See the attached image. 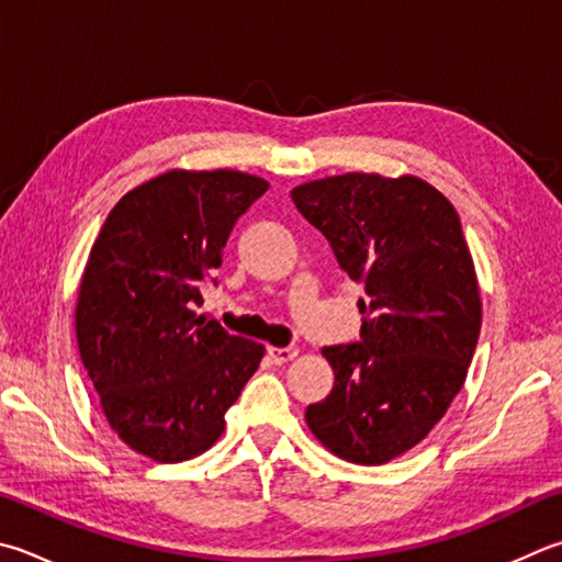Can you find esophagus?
Wrapping results in <instances>:
<instances>
[{
  "instance_id": "34e87169",
  "label": "esophagus",
  "mask_w": 562,
  "mask_h": 562,
  "mask_svg": "<svg viewBox=\"0 0 562 562\" xmlns=\"http://www.w3.org/2000/svg\"><path fill=\"white\" fill-rule=\"evenodd\" d=\"M294 356H297V349H294V346H288V349H278V346H268V359L272 361V363H288V361H292Z\"/></svg>"
}]
</instances>
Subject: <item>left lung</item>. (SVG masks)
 <instances>
[{"instance_id":"left-lung-1","label":"left lung","mask_w":562,"mask_h":562,"mask_svg":"<svg viewBox=\"0 0 562 562\" xmlns=\"http://www.w3.org/2000/svg\"><path fill=\"white\" fill-rule=\"evenodd\" d=\"M292 201L369 294L359 341L324 349L334 387L304 420L341 459L385 464L432 430L472 363L482 302L462 223L415 177H329Z\"/></svg>"}]
</instances>
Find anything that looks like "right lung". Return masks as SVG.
I'll use <instances>...</instances> for the list:
<instances>
[{"mask_svg":"<svg viewBox=\"0 0 562 562\" xmlns=\"http://www.w3.org/2000/svg\"><path fill=\"white\" fill-rule=\"evenodd\" d=\"M270 183L243 171H167L117 201L80 280L78 349L112 430L157 462L218 440L265 346L199 316L223 246Z\"/></svg>","mask_w":562,"mask_h":562,"instance_id":"obj_1","label":"right lung"}]
</instances>
